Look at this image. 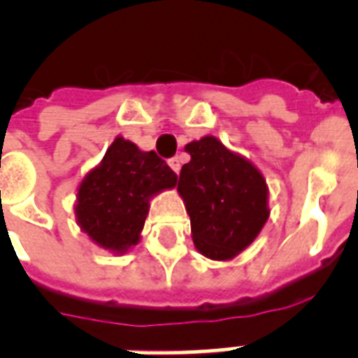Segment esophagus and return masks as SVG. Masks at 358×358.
Wrapping results in <instances>:
<instances>
[{"label": "esophagus", "instance_id": "34e87169", "mask_svg": "<svg viewBox=\"0 0 358 358\" xmlns=\"http://www.w3.org/2000/svg\"><path fill=\"white\" fill-rule=\"evenodd\" d=\"M169 167L173 169L174 173L178 174V173H180V169H182V159H180L178 156H176V157H171V159H169Z\"/></svg>", "mask_w": 358, "mask_h": 358}]
</instances>
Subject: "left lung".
<instances>
[{
  "instance_id": "8db88e82",
  "label": "left lung",
  "mask_w": 358,
  "mask_h": 358,
  "mask_svg": "<svg viewBox=\"0 0 358 358\" xmlns=\"http://www.w3.org/2000/svg\"><path fill=\"white\" fill-rule=\"evenodd\" d=\"M191 162L180 171L178 193L191 219L196 250L227 262L249 247L269 219V187L255 163L213 135L185 145Z\"/></svg>"
}]
</instances>
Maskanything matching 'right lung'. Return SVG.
<instances>
[{"label":"right lung","mask_w":358,"mask_h":358,"mask_svg":"<svg viewBox=\"0 0 358 358\" xmlns=\"http://www.w3.org/2000/svg\"><path fill=\"white\" fill-rule=\"evenodd\" d=\"M178 176L156 152L117 135L106 156L78 185L76 223L102 249L124 255L141 241L150 199L173 189Z\"/></svg>","instance_id":"obj_1"}]
</instances>
